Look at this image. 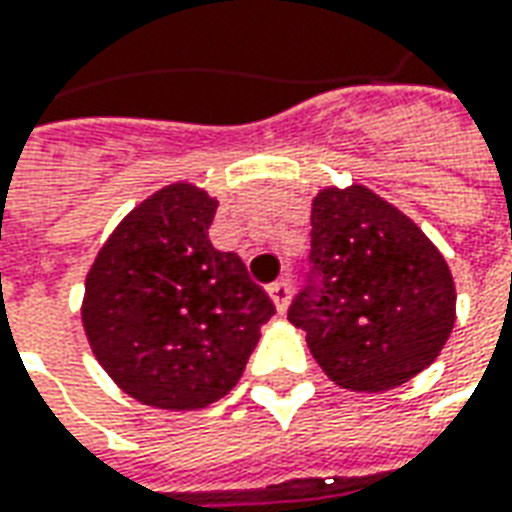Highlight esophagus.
Here are the masks:
<instances>
[{
    "label": "esophagus",
    "mask_w": 512,
    "mask_h": 512,
    "mask_svg": "<svg viewBox=\"0 0 512 512\" xmlns=\"http://www.w3.org/2000/svg\"><path fill=\"white\" fill-rule=\"evenodd\" d=\"M291 293H293L291 280H280V282H271V285H268V296H271V302L277 305V310H280V313H285V310H288V305H291Z\"/></svg>",
    "instance_id": "1"
}]
</instances>
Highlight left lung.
<instances>
[{
    "label": "left lung",
    "mask_w": 512,
    "mask_h": 512,
    "mask_svg": "<svg viewBox=\"0 0 512 512\" xmlns=\"http://www.w3.org/2000/svg\"><path fill=\"white\" fill-rule=\"evenodd\" d=\"M310 274L288 318L335 385L413 380L455 327V280L416 221L366 185L324 188L310 213Z\"/></svg>",
    "instance_id": "left-lung-1"
}]
</instances>
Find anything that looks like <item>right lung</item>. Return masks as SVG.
<instances>
[{"label": "right lung", "instance_id": "1", "mask_svg": "<svg viewBox=\"0 0 512 512\" xmlns=\"http://www.w3.org/2000/svg\"><path fill=\"white\" fill-rule=\"evenodd\" d=\"M219 202L191 182L144 199L85 277L82 327L121 391L160 410L207 407L235 388L274 302L207 230Z\"/></svg>", "mask_w": 512, "mask_h": 512}]
</instances>
